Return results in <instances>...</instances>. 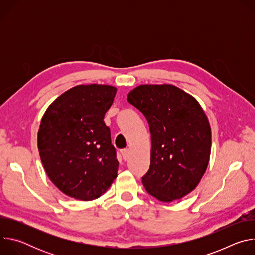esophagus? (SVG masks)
<instances>
[{"label": "esophagus", "instance_id": "34e87169", "mask_svg": "<svg viewBox=\"0 0 255 255\" xmlns=\"http://www.w3.org/2000/svg\"><path fill=\"white\" fill-rule=\"evenodd\" d=\"M121 154H122V157L124 160H127L128 157H129V150L128 149H123L121 151Z\"/></svg>", "mask_w": 255, "mask_h": 255}]
</instances>
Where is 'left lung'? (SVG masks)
<instances>
[{"mask_svg": "<svg viewBox=\"0 0 255 255\" xmlns=\"http://www.w3.org/2000/svg\"><path fill=\"white\" fill-rule=\"evenodd\" d=\"M127 101L145 116L151 134L150 167L142 177L148 194L169 203L194 191L208 167L212 134L200 103L169 85H140Z\"/></svg>", "mask_w": 255, "mask_h": 255, "instance_id": "8db88e82", "label": "left lung"}]
</instances>
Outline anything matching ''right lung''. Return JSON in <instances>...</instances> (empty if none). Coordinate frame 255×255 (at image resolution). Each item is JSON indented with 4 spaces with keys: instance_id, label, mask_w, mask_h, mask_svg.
<instances>
[{
    "instance_id": "add662e5",
    "label": "right lung",
    "mask_w": 255,
    "mask_h": 255,
    "mask_svg": "<svg viewBox=\"0 0 255 255\" xmlns=\"http://www.w3.org/2000/svg\"><path fill=\"white\" fill-rule=\"evenodd\" d=\"M117 88L79 85L57 97L42 116L37 145L49 179L64 195L93 201L110 188L119 162L104 117Z\"/></svg>"
}]
</instances>
